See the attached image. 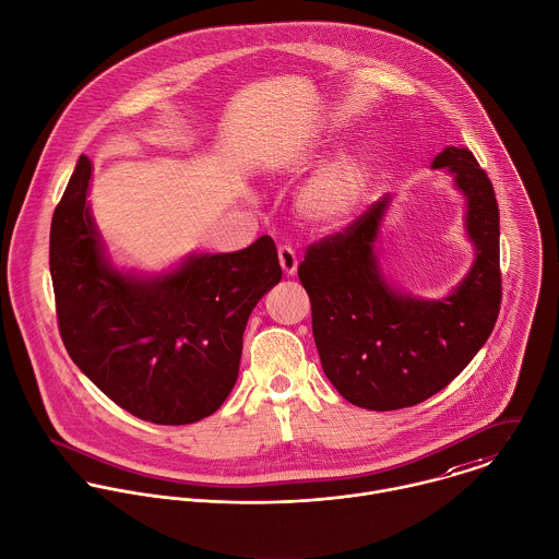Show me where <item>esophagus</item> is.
I'll use <instances>...</instances> for the list:
<instances>
[{
  "label": "esophagus",
  "instance_id": "esophagus-1",
  "mask_svg": "<svg viewBox=\"0 0 559 559\" xmlns=\"http://www.w3.org/2000/svg\"><path fill=\"white\" fill-rule=\"evenodd\" d=\"M277 255H280L282 271H284L286 275H295V273H297V264H299L295 249H293L290 245H280V247H277Z\"/></svg>",
  "mask_w": 559,
  "mask_h": 559
}]
</instances>
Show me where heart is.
Returning a JSON list of instances; mask_svg holds the SVG:
<instances>
[{"mask_svg":"<svg viewBox=\"0 0 559 559\" xmlns=\"http://www.w3.org/2000/svg\"><path fill=\"white\" fill-rule=\"evenodd\" d=\"M371 185V165L362 158H345L321 169L299 194L306 216L319 223L347 221Z\"/></svg>","mask_w":559,"mask_h":559,"instance_id":"b5f03b06","label":"heart"}]
</instances>
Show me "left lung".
Returning <instances> with one entry per match:
<instances>
[{
  "instance_id": "obj_1",
  "label": "left lung",
  "mask_w": 559,
  "mask_h": 559,
  "mask_svg": "<svg viewBox=\"0 0 559 559\" xmlns=\"http://www.w3.org/2000/svg\"><path fill=\"white\" fill-rule=\"evenodd\" d=\"M431 167L449 169L464 192L466 231L475 245V262L449 297L416 299L383 280L372 242L390 194L343 231L312 242L299 264L323 371L358 407L401 409L440 392L484 347L499 317V205L492 182L466 147H447Z\"/></svg>"
}]
</instances>
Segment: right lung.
Returning a JSON list of instances; mask_svg holds the SVG:
<instances>
[{"instance_id":"obj_1","label":"right lung","mask_w":559,"mask_h":559,"mask_svg":"<svg viewBox=\"0 0 559 559\" xmlns=\"http://www.w3.org/2000/svg\"><path fill=\"white\" fill-rule=\"evenodd\" d=\"M91 160L53 210L49 271L71 360L106 396L156 425L214 414L231 392L247 319L282 280L271 236L234 253H199L158 277L119 273L86 205Z\"/></svg>"}]
</instances>
